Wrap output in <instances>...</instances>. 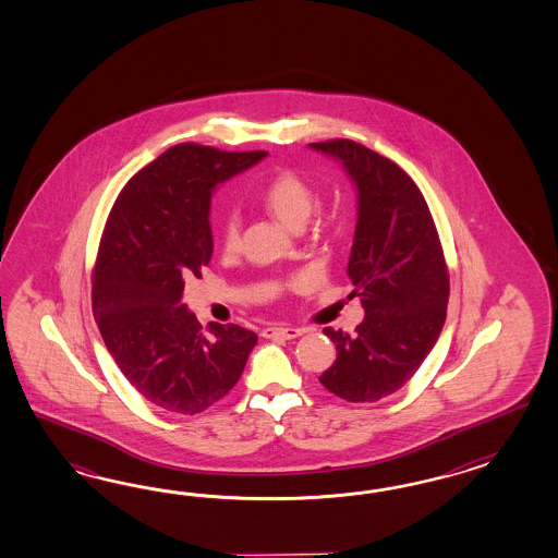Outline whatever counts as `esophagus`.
Returning <instances> with one entry per match:
<instances>
[{
  "label": "esophagus",
  "instance_id": "1",
  "mask_svg": "<svg viewBox=\"0 0 558 558\" xmlns=\"http://www.w3.org/2000/svg\"><path fill=\"white\" fill-rule=\"evenodd\" d=\"M304 329H299V327H266L262 335L264 337H280V339H296V337H301Z\"/></svg>",
  "mask_w": 558,
  "mask_h": 558
}]
</instances>
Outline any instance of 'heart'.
<instances>
[{"label":"heart","mask_w":558,"mask_h":558,"mask_svg":"<svg viewBox=\"0 0 558 558\" xmlns=\"http://www.w3.org/2000/svg\"><path fill=\"white\" fill-rule=\"evenodd\" d=\"M262 203L284 226L301 229L317 207L315 189L292 170H282L271 177L262 191ZM221 245L226 252H235L240 245V219L229 213L221 226Z\"/></svg>","instance_id":"b5f03b06"}]
</instances>
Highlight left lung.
Here are the masks:
<instances>
[{
	"instance_id": "8db88e82",
	"label": "left lung",
	"mask_w": 558,
	"mask_h": 558,
	"mask_svg": "<svg viewBox=\"0 0 558 558\" xmlns=\"http://www.w3.org/2000/svg\"><path fill=\"white\" fill-rule=\"evenodd\" d=\"M343 166L357 193L347 276L365 317L355 335L325 329L337 360L318 377L349 402L398 392L433 351L447 318L449 274L418 186L392 160L351 140L308 144Z\"/></svg>"
}]
</instances>
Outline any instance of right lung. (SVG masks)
I'll use <instances>...</instances> for the list:
<instances>
[{"label": "right lung", "mask_w": 558, "mask_h": 558, "mask_svg": "<svg viewBox=\"0 0 558 558\" xmlns=\"http://www.w3.org/2000/svg\"><path fill=\"white\" fill-rule=\"evenodd\" d=\"M268 151L179 144L142 168L109 213L93 274V315L121 374L150 404L196 414L238 381L257 343L240 325L201 332L184 280L211 262V196Z\"/></svg>", "instance_id": "right-lung-1"}]
</instances>
